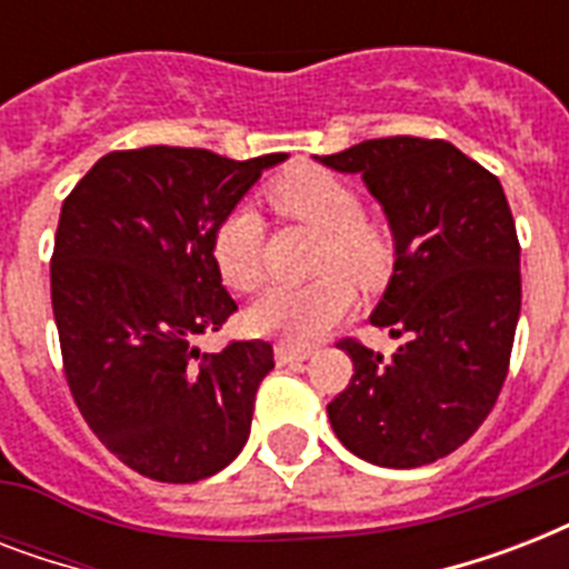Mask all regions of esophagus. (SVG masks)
Segmentation results:
<instances>
[{
    "instance_id": "obj_1",
    "label": "esophagus",
    "mask_w": 569,
    "mask_h": 569,
    "mask_svg": "<svg viewBox=\"0 0 569 569\" xmlns=\"http://www.w3.org/2000/svg\"><path fill=\"white\" fill-rule=\"evenodd\" d=\"M310 348H298L289 346V342H277L274 348V360L277 366H292V363H303V360H310Z\"/></svg>"
}]
</instances>
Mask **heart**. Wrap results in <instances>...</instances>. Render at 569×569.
Returning a JSON list of instances; mask_svg holds the SVG:
<instances>
[{"label": "heart", "mask_w": 569, "mask_h": 569, "mask_svg": "<svg viewBox=\"0 0 569 569\" xmlns=\"http://www.w3.org/2000/svg\"><path fill=\"white\" fill-rule=\"evenodd\" d=\"M266 197L277 214L319 232L312 271L321 277L307 286H271L250 307L248 321L257 333L310 346L355 307L348 274L360 283H378L387 274L392 244L387 230L363 214L355 186L325 168L286 173L268 186ZM212 259L230 289H257L262 280V223L248 206H236L214 223Z\"/></svg>", "instance_id": "obj_1"}]
</instances>
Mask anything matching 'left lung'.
I'll use <instances>...</instances> for the list:
<instances>
[{"label":"left lung","instance_id":"left-lung-1","mask_svg":"<svg viewBox=\"0 0 569 569\" xmlns=\"http://www.w3.org/2000/svg\"><path fill=\"white\" fill-rule=\"evenodd\" d=\"M360 173L389 218L396 266L372 325L405 337L389 360L357 339L328 405L339 442L378 467L446 458L502 392L520 319V239L502 182L440 138H372L321 156Z\"/></svg>","mask_w":569,"mask_h":569}]
</instances>
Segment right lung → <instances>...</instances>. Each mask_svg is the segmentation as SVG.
Instances as JSON below:
<instances>
[{
  "label": "right lung",
  "mask_w": 569,
  "mask_h": 569,
  "mask_svg": "<svg viewBox=\"0 0 569 569\" xmlns=\"http://www.w3.org/2000/svg\"><path fill=\"white\" fill-rule=\"evenodd\" d=\"M283 159L114 150L61 206L49 280L67 387L102 446L153 481L214 476L248 442L274 348L232 339L200 355L194 337L239 310L212 259L214 223Z\"/></svg>",
  "instance_id": "1"
}]
</instances>
